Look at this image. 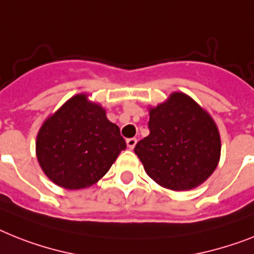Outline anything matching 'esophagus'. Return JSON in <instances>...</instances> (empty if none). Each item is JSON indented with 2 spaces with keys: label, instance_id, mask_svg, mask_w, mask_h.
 <instances>
[{
  "label": "esophagus",
  "instance_id": "1",
  "mask_svg": "<svg viewBox=\"0 0 254 254\" xmlns=\"http://www.w3.org/2000/svg\"><path fill=\"white\" fill-rule=\"evenodd\" d=\"M127 146H128L129 149H133L136 145V142H137V140L135 139V137H131V139H127Z\"/></svg>",
  "mask_w": 254,
  "mask_h": 254
}]
</instances>
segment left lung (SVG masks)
Instances as JSON below:
<instances>
[{
  "label": "left lung",
  "instance_id": "obj_1",
  "mask_svg": "<svg viewBox=\"0 0 254 254\" xmlns=\"http://www.w3.org/2000/svg\"><path fill=\"white\" fill-rule=\"evenodd\" d=\"M150 133L135 153L146 174L161 187L188 190L202 184L221 157L219 131L197 102L182 92L149 109Z\"/></svg>",
  "mask_w": 254,
  "mask_h": 254
}]
</instances>
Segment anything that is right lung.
Returning <instances> with one entry per match:
<instances>
[{"label": "right lung", "instance_id": "right-lung-1", "mask_svg": "<svg viewBox=\"0 0 254 254\" xmlns=\"http://www.w3.org/2000/svg\"><path fill=\"white\" fill-rule=\"evenodd\" d=\"M125 149L118 126L84 93L71 97L50 115L36 139L40 166L53 183L66 190L97 183Z\"/></svg>", "mask_w": 254, "mask_h": 254}]
</instances>
